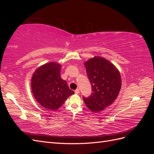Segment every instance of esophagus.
I'll return each instance as SVG.
<instances>
[{
  "label": "esophagus",
  "instance_id": "34e87169",
  "mask_svg": "<svg viewBox=\"0 0 154 154\" xmlns=\"http://www.w3.org/2000/svg\"><path fill=\"white\" fill-rule=\"evenodd\" d=\"M80 93V90H79V88H77V89L75 90V94H79Z\"/></svg>",
  "mask_w": 154,
  "mask_h": 154
}]
</instances>
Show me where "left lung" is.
<instances>
[{"label": "left lung", "mask_w": 154, "mask_h": 154, "mask_svg": "<svg viewBox=\"0 0 154 154\" xmlns=\"http://www.w3.org/2000/svg\"><path fill=\"white\" fill-rule=\"evenodd\" d=\"M92 92L83 96L86 106L93 112H98L110 106L117 98L122 87L118 70L109 60L95 57L85 63Z\"/></svg>", "instance_id": "left-lung-1"}]
</instances>
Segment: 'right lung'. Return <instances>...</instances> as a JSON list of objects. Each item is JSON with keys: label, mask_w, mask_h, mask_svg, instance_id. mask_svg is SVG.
Wrapping results in <instances>:
<instances>
[{"label": "right lung", "mask_w": 154, "mask_h": 154, "mask_svg": "<svg viewBox=\"0 0 154 154\" xmlns=\"http://www.w3.org/2000/svg\"><path fill=\"white\" fill-rule=\"evenodd\" d=\"M61 66L50 62L36 70L31 80V88L35 99L45 108L58 109L67 97L74 94L67 82L60 76Z\"/></svg>", "instance_id": "add662e5"}]
</instances>
